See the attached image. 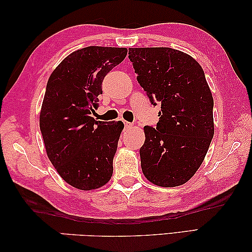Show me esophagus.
<instances>
[{"instance_id": "1", "label": "esophagus", "mask_w": 252, "mask_h": 252, "mask_svg": "<svg viewBox=\"0 0 252 252\" xmlns=\"http://www.w3.org/2000/svg\"><path fill=\"white\" fill-rule=\"evenodd\" d=\"M124 126H125V129L133 128V124H130L128 122H125V121H124Z\"/></svg>"}]
</instances>
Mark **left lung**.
Instances as JSON below:
<instances>
[{
    "mask_svg": "<svg viewBox=\"0 0 252 252\" xmlns=\"http://www.w3.org/2000/svg\"><path fill=\"white\" fill-rule=\"evenodd\" d=\"M137 81L154 106L156 128L144 127L142 171L155 185L174 188L199 170L214 134L213 98L201 65L172 48H129Z\"/></svg>",
    "mask_w": 252,
    "mask_h": 252,
    "instance_id": "8db88e82",
    "label": "left lung"
}]
</instances>
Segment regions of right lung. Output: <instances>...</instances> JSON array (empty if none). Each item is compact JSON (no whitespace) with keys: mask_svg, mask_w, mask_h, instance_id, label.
<instances>
[{"mask_svg":"<svg viewBox=\"0 0 252 252\" xmlns=\"http://www.w3.org/2000/svg\"><path fill=\"white\" fill-rule=\"evenodd\" d=\"M126 48L87 47L53 70L40 113V130L49 159L71 187L92 191L113 175L123 122L94 121L105 76L125 59Z\"/></svg>","mask_w":252,"mask_h":252,"instance_id":"right-lung-1","label":"right lung"}]
</instances>
